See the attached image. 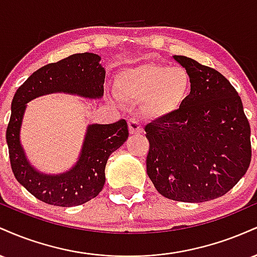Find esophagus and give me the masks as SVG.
Instances as JSON below:
<instances>
[{"label": "esophagus", "mask_w": 257, "mask_h": 257, "mask_svg": "<svg viewBox=\"0 0 257 257\" xmlns=\"http://www.w3.org/2000/svg\"><path fill=\"white\" fill-rule=\"evenodd\" d=\"M128 126L131 134H139V133L143 132V125H141V123L137 118H129Z\"/></svg>", "instance_id": "obj_1"}]
</instances>
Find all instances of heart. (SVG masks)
<instances>
[{
    "label": "heart",
    "instance_id": "heart-1",
    "mask_svg": "<svg viewBox=\"0 0 257 257\" xmlns=\"http://www.w3.org/2000/svg\"><path fill=\"white\" fill-rule=\"evenodd\" d=\"M191 77L182 67L146 63L123 70L117 78L118 95L144 101L151 117H164L179 110L191 90Z\"/></svg>",
    "mask_w": 257,
    "mask_h": 257
}]
</instances>
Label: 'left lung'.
Masks as SVG:
<instances>
[{
    "mask_svg": "<svg viewBox=\"0 0 257 257\" xmlns=\"http://www.w3.org/2000/svg\"><path fill=\"white\" fill-rule=\"evenodd\" d=\"M191 77L181 107L145 126L147 175L166 198L199 203L219 198L251 161L250 124L240 96L225 76L174 55Z\"/></svg>",
    "mask_w": 257,
    "mask_h": 257,
    "instance_id": "8db88e82",
    "label": "left lung"
}]
</instances>
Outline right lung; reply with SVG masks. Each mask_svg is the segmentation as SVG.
Returning <instances> with one entry per match:
<instances>
[{
	"instance_id": "1",
	"label": "right lung",
	"mask_w": 257,
	"mask_h": 257,
	"mask_svg": "<svg viewBox=\"0 0 257 257\" xmlns=\"http://www.w3.org/2000/svg\"><path fill=\"white\" fill-rule=\"evenodd\" d=\"M99 61V55L93 53H78L44 65L14 94L6 132L12 170L19 184L48 204L75 206L95 198L104 187L108 157L128 139V124L119 119L112 124L89 125L76 166L60 175H46L29 164L20 145V125L26 104L37 96L57 91L100 98L104 94L105 70Z\"/></svg>"
}]
</instances>
